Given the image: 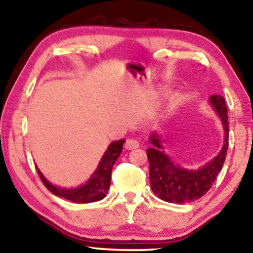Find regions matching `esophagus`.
Listing matches in <instances>:
<instances>
[{"label":"esophagus","mask_w":253,"mask_h":253,"mask_svg":"<svg viewBox=\"0 0 253 253\" xmlns=\"http://www.w3.org/2000/svg\"><path fill=\"white\" fill-rule=\"evenodd\" d=\"M139 147V141L133 139V138H130L126 141V150H134V148Z\"/></svg>","instance_id":"obj_1"}]
</instances>
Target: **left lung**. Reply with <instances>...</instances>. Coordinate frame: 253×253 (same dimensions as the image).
Segmentation results:
<instances>
[{
  "instance_id": "8db88e82",
  "label": "left lung",
  "mask_w": 253,
  "mask_h": 253,
  "mask_svg": "<svg viewBox=\"0 0 253 253\" xmlns=\"http://www.w3.org/2000/svg\"><path fill=\"white\" fill-rule=\"evenodd\" d=\"M210 102L222 122L224 143L220 153L203 167L193 170L179 167L162 151L164 146L158 134L155 132L151 134L150 143L153 144V146L147 148L151 188L152 191L165 202L184 204L199 199L212 188L217 174L222 169L229 138L226 101L223 96L212 95Z\"/></svg>"
}]
</instances>
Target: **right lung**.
<instances>
[{"label":"right lung","mask_w":253,"mask_h":253,"mask_svg":"<svg viewBox=\"0 0 253 253\" xmlns=\"http://www.w3.org/2000/svg\"><path fill=\"white\" fill-rule=\"evenodd\" d=\"M124 144V139H120L113 141L109 145L107 151L103 154L101 161L99 162L98 168L93 172V175L88 178V181L78 188L75 189H63L60 186L53 185L49 181H47L46 177L42 175V172L37 168L38 174H39L41 181L43 185L49 190L55 196L62 197V198L70 200L74 203H93L101 200L106 197V193L108 192L110 185V178H112V169L115 164L117 158L120 157L122 152Z\"/></svg>","instance_id":"1"}]
</instances>
